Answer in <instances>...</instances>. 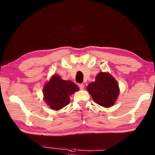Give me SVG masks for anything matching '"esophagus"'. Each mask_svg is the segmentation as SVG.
Masks as SVG:
<instances>
[{
  "label": "esophagus",
  "instance_id": "esophagus-1",
  "mask_svg": "<svg viewBox=\"0 0 155 155\" xmlns=\"http://www.w3.org/2000/svg\"><path fill=\"white\" fill-rule=\"evenodd\" d=\"M78 87L81 89V90H83L84 89V85L83 84H78Z\"/></svg>",
  "mask_w": 155,
  "mask_h": 155
}]
</instances>
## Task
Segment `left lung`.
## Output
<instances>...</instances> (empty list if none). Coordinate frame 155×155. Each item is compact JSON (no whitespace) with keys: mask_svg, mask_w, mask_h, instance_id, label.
I'll return each mask as SVG.
<instances>
[{"mask_svg":"<svg viewBox=\"0 0 155 155\" xmlns=\"http://www.w3.org/2000/svg\"><path fill=\"white\" fill-rule=\"evenodd\" d=\"M87 90L99 105L109 108L114 105L120 94L118 83L109 72H99L94 82L90 83Z\"/></svg>","mask_w":155,"mask_h":155,"instance_id":"left-lung-1","label":"left lung"}]
</instances>
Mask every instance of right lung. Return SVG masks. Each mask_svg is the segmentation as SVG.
<instances>
[{
	"instance_id": "obj_1",
	"label": "right lung",
	"mask_w": 155,
	"mask_h": 155,
	"mask_svg": "<svg viewBox=\"0 0 155 155\" xmlns=\"http://www.w3.org/2000/svg\"><path fill=\"white\" fill-rule=\"evenodd\" d=\"M79 87L71 81L63 80L59 75L54 74L43 87L44 101L52 110H60L70 103V96Z\"/></svg>"
}]
</instances>
